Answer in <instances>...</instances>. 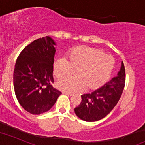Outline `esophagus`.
I'll use <instances>...</instances> for the list:
<instances>
[{
    "label": "esophagus",
    "mask_w": 145,
    "mask_h": 145,
    "mask_svg": "<svg viewBox=\"0 0 145 145\" xmlns=\"http://www.w3.org/2000/svg\"><path fill=\"white\" fill-rule=\"evenodd\" d=\"M63 93H64V94H65V95L67 96H69V97H71V96H73V93H69V92H65V91L63 92Z\"/></svg>",
    "instance_id": "1"
}]
</instances>
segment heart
<instances>
[{
	"label": "heart",
	"mask_w": 145,
	"mask_h": 145,
	"mask_svg": "<svg viewBox=\"0 0 145 145\" xmlns=\"http://www.w3.org/2000/svg\"><path fill=\"white\" fill-rule=\"evenodd\" d=\"M69 59L58 57L54 64L55 76L63 78L57 86L65 92H79L86 88L89 91L98 89L109 80L115 63L111 55L90 46L75 48L69 54ZM76 72L77 77H67Z\"/></svg>",
	"instance_id": "heart-1"
}]
</instances>
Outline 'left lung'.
Masks as SVG:
<instances>
[{"mask_svg":"<svg viewBox=\"0 0 145 145\" xmlns=\"http://www.w3.org/2000/svg\"><path fill=\"white\" fill-rule=\"evenodd\" d=\"M125 84L123 62L116 77L91 93L81 96L82 101L74 108L76 115L86 121H96L105 117L120 100Z\"/></svg>","mask_w":145,"mask_h":145,"instance_id":"1","label":"left lung"}]
</instances>
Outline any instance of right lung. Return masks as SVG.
I'll list each match as a JSON object with an SVG mask.
<instances>
[{
	"mask_svg": "<svg viewBox=\"0 0 145 145\" xmlns=\"http://www.w3.org/2000/svg\"><path fill=\"white\" fill-rule=\"evenodd\" d=\"M54 45L48 36L35 40L23 49L14 65L15 96L20 105L31 114L49 110L62 93L52 86Z\"/></svg>",
	"mask_w": 145,
	"mask_h": 145,
	"instance_id": "right-lung-1",
	"label": "right lung"
}]
</instances>
